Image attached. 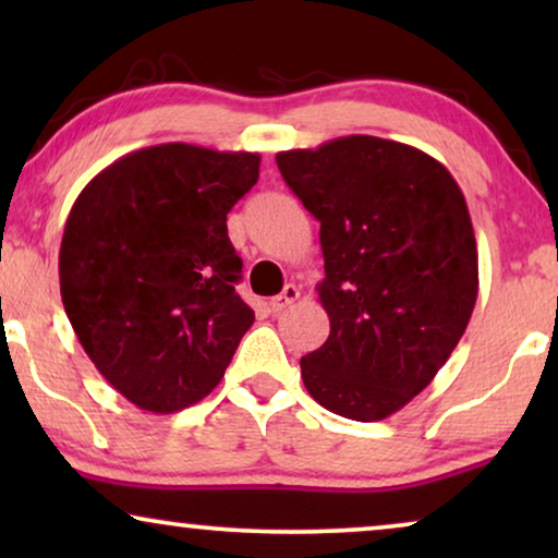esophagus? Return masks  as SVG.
Returning <instances> with one entry per match:
<instances>
[{
  "label": "esophagus",
  "mask_w": 558,
  "mask_h": 558,
  "mask_svg": "<svg viewBox=\"0 0 558 558\" xmlns=\"http://www.w3.org/2000/svg\"><path fill=\"white\" fill-rule=\"evenodd\" d=\"M296 300H300V289H296L294 284H287L284 289H281V294L271 296V300H269V310H271V312H281V310H287L289 304H294Z\"/></svg>",
  "instance_id": "34e87169"
}]
</instances>
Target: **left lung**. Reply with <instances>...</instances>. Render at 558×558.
<instances>
[{"instance_id": "1", "label": "left lung", "mask_w": 558, "mask_h": 558, "mask_svg": "<svg viewBox=\"0 0 558 558\" xmlns=\"http://www.w3.org/2000/svg\"><path fill=\"white\" fill-rule=\"evenodd\" d=\"M281 178L319 220L330 338L302 357L312 399L380 422L432 384L468 330L477 243L452 174L409 144L353 134L279 151Z\"/></svg>"}]
</instances>
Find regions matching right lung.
<instances>
[{
	"label": "right lung",
	"mask_w": 558,
	"mask_h": 558,
	"mask_svg": "<svg viewBox=\"0 0 558 558\" xmlns=\"http://www.w3.org/2000/svg\"><path fill=\"white\" fill-rule=\"evenodd\" d=\"M254 151L157 144L83 187L60 243V296L98 373L172 414L220 384L254 310L226 216L258 180Z\"/></svg>",
	"instance_id": "add662e5"
}]
</instances>
